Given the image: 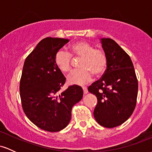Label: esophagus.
<instances>
[{
  "mask_svg": "<svg viewBox=\"0 0 152 152\" xmlns=\"http://www.w3.org/2000/svg\"><path fill=\"white\" fill-rule=\"evenodd\" d=\"M83 94H86L87 93H88V89H87L86 87H83Z\"/></svg>",
  "mask_w": 152,
  "mask_h": 152,
  "instance_id": "1",
  "label": "esophagus"
}]
</instances>
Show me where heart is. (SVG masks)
Listing matches in <instances>:
<instances>
[{
    "label": "heart",
    "instance_id": "b5f03b06",
    "mask_svg": "<svg viewBox=\"0 0 152 152\" xmlns=\"http://www.w3.org/2000/svg\"><path fill=\"white\" fill-rule=\"evenodd\" d=\"M72 56L81 58L79 67L68 76V82L70 84L84 85L93 79V74L96 76L102 75L107 67V58L105 53L100 49L94 48L85 41H76L71 46V53L60 49L55 54V61L58 69L64 73H68L71 69Z\"/></svg>",
    "mask_w": 152,
    "mask_h": 152
}]
</instances>
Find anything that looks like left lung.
<instances>
[{
  "instance_id": "1",
  "label": "left lung",
  "mask_w": 152,
  "mask_h": 152,
  "mask_svg": "<svg viewBox=\"0 0 152 152\" xmlns=\"http://www.w3.org/2000/svg\"><path fill=\"white\" fill-rule=\"evenodd\" d=\"M107 58L102 77L88 87L96 95L94 118L101 126L114 128L124 123L135 109L138 81L129 56L111 38H101Z\"/></svg>"
}]
</instances>
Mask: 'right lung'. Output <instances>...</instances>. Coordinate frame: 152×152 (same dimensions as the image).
I'll use <instances>...</instances> for the list:
<instances>
[{"instance_id":"add662e5","label":"right lung","mask_w":152,"mask_h":152,"mask_svg":"<svg viewBox=\"0 0 152 152\" xmlns=\"http://www.w3.org/2000/svg\"><path fill=\"white\" fill-rule=\"evenodd\" d=\"M69 39L47 37L26 58L20 81V96L26 116L36 126L50 132L67 126L71 109L83 97L81 86L58 91L66 78L56 65L55 54Z\"/></svg>"}]
</instances>
